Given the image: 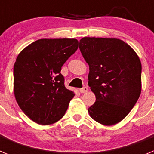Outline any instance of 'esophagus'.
Listing matches in <instances>:
<instances>
[{
  "mask_svg": "<svg viewBox=\"0 0 154 154\" xmlns=\"http://www.w3.org/2000/svg\"><path fill=\"white\" fill-rule=\"evenodd\" d=\"M79 92L81 93H85V92H88V88L86 86H84L83 88H82V89H79Z\"/></svg>",
  "mask_w": 154,
  "mask_h": 154,
  "instance_id": "34e87169",
  "label": "esophagus"
}]
</instances>
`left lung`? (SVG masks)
<instances>
[{
  "label": "left lung",
  "mask_w": 154,
  "mask_h": 154,
  "mask_svg": "<svg viewBox=\"0 0 154 154\" xmlns=\"http://www.w3.org/2000/svg\"><path fill=\"white\" fill-rule=\"evenodd\" d=\"M79 49L89 65V86L96 102L89 109L95 121L115 125L131 111L141 92V62L135 51L117 38L85 37Z\"/></svg>",
  "instance_id": "8db88e82"
}]
</instances>
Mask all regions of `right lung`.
<instances>
[{
    "label": "right lung",
    "instance_id": "1",
    "mask_svg": "<svg viewBox=\"0 0 154 154\" xmlns=\"http://www.w3.org/2000/svg\"><path fill=\"white\" fill-rule=\"evenodd\" d=\"M78 47L75 38H43L17 55L14 96L24 113L38 124H52L62 119L74 97V92L65 88L61 69Z\"/></svg>",
    "mask_w": 154,
    "mask_h": 154
}]
</instances>
